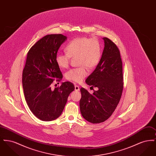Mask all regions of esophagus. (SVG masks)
Here are the masks:
<instances>
[{"instance_id": "1", "label": "esophagus", "mask_w": 156, "mask_h": 156, "mask_svg": "<svg viewBox=\"0 0 156 156\" xmlns=\"http://www.w3.org/2000/svg\"><path fill=\"white\" fill-rule=\"evenodd\" d=\"M75 90H80V87H79V86L78 85H75Z\"/></svg>"}]
</instances>
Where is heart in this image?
<instances>
[{
    "label": "heart",
    "instance_id": "b5f03b06",
    "mask_svg": "<svg viewBox=\"0 0 156 156\" xmlns=\"http://www.w3.org/2000/svg\"><path fill=\"white\" fill-rule=\"evenodd\" d=\"M64 54L58 53L55 61L58 67L66 68L69 66L71 58L77 57V62L81 67L75 68L67 71V80L81 82L88 75L89 69L97 67L102 57V48L96 38L88 37H76L70 41L65 48Z\"/></svg>",
    "mask_w": 156,
    "mask_h": 156
}]
</instances>
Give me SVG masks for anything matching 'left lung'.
<instances>
[{
	"label": "left lung",
	"mask_w": 156,
	"mask_h": 156,
	"mask_svg": "<svg viewBox=\"0 0 156 156\" xmlns=\"http://www.w3.org/2000/svg\"><path fill=\"white\" fill-rule=\"evenodd\" d=\"M101 60L86 80L91 87L97 88L92 94L81 88L80 111L83 118L92 123L109 119L116 109L123 88L122 61L117 45L107 37Z\"/></svg>",
	"instance_id": "left-lung-1"
}]
</instances>
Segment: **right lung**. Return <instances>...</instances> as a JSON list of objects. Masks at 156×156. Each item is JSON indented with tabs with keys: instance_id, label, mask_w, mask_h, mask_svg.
I'll return each instance as SVG.
<instances>
[{
	"instance_id": "add662e5",
	"label": "right lung",
	"mask_w": 156,
	"mask_h": 156,
	"mask_svg": "<svg viewBox=\"0 0 156 156\" xmlns=\"http://www.w3.org/2000/svg\"><path fill=\"white\" fill-rule=\"evenodd\" d=\"M67 38L61 34H48L30 48L23 70L24 97L30 111L43 121L58 118L63 111L68 97L75 89L71 82L51 89L54 81L59 82L62 74L55 57Z\"/></svg>"
}]
</instances>
